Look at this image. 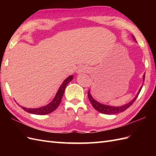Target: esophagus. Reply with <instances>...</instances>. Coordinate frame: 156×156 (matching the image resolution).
I'll return each mask as SVG.
<instances>
[{"label": "esophagus", "mask_w": 156, "mask_h": 156, "mask_svg": "<svg viewBox=\"0 0 156 156\" xmlns=\"http://www.w3.org/2000/svg\"><path fill=\"white\" fill-rule=\"evenodd\" d=\"M89 69L87 67H84V66H82V67L79 68V69L77 70V73L78 74H82V73H86L88 72Z\"/></svg>", "instance_id": "34e87169"}]
</instances>
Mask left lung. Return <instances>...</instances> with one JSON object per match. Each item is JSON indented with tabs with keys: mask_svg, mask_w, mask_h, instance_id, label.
Listing matches in <instances>:
<instances>
[{
	"mask_svg": "<svg viewBox=\"0 0 156 156\" xmlns=\"http://www.w3.org/2000/svg\"><path fill=\"white\" fill-rule=\"evenodd\" d=\"M134 39H135V37H134ZM143 78H144V81L145 80V74L143 76ZM141 88H142V87H141L140 90H139V92H138L137 96L133 98V101H131L130 102H129V103H127V105L121 106V107H111V106L102 105V104L100 103V102H98L97 101H95L94 99L92 98V97L90 94V90H88V97L89 101H90V102H91L92 107H93L97 111L101 112V113L107 114V115L117 114V113H119V112L125 111L126 109H127L133 103L134 101L136 100V98L138 97L139 94H140Z\"/></svg>",
	"mask_w": 156,
	"mask_h": 156,
	"instance_id": "1",
	"label": "left lung"
}]
</instances>
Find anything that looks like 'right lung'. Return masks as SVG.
Here are the masks:
<instances>
[{
    "label": "right lung",
    "instance_id": "obj_1",
    "mask_svg": "<svg viewBox=\"0 0 156 156\" xmlns=\"http://www.w3.org/2000/svg\"><path fill=\"white\" fill-rule=\"evenodd\" d=\"M73 79V76H69V77L67 78L63 82L62 84L61 85V87H59V90L56 94L55 98H54L50 103L48 104V105L44 106V107H42L41 108H25V107H22L23 110L27 111L29 113H32V114H35V115H48L50 112H53L55 111L56 108L58 107V106L59 105L62 101V98L63 97V94H64V92L65 90V88L66 87V86Z\"/></svg>",
    "mask_w": 156,
    "mask_h": 156
}]
</instances>
